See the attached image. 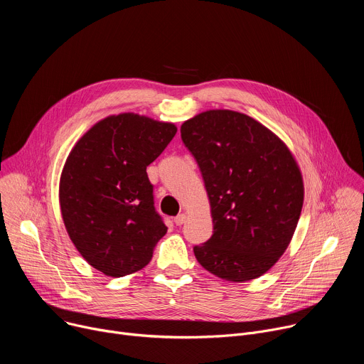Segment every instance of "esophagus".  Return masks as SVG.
<instances>
[{"mask_svg":"<svg viewBox=\"0 0 364 364\" xmlns=\"http://www.w3.org/2000/svg\"><path fill=\"white\" fill-rule=\"evenodd\" d=\"M186 220H187V216H186L184 213H181V215H178V216L174 218V223H176L177 226H181L183 223H186Z\"/></svg>","mask_w":364,"mask_h":364,"instance_id":"esophagus-1","label":"esophagus"}]
</instances>
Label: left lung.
<instances>
[{"label":"left lung","mask_w":364,"mask_h":364,"mask_svg":"<svg viewBox=\"0 0 364 364\" xmlns=\"http://www.w3.org/2000/svg\"><path fill=\"white\" fill-rule=\"evenodd\" d=\"M210 200L213 235L193 247L213 275L250 281L288 247L304 200L302 177L285 146L262 124L233 111H207L181 125Z\"/></svg>","instance_id":"obj_1"}]
</instances>
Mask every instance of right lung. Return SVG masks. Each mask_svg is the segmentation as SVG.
<instances>
[{
  "label": "right lung",
  "instance_id": "right-lung-1",
  "mask_svg": "<svg viewBox=\"0 0 364 364\" xmlns=\"http://www.w3.org/2000/svg\"><path fill=\"white\" fill-rule=\"evenodd\" d=\"M177 128L134 114L109 117L75 145L60 178L68 233L97 271L119 278L142 269L167 226L155 210L146 167Z\"/></svg>",
  "mask_w": 364,
  "mask_h": 364
}]
</instances>
